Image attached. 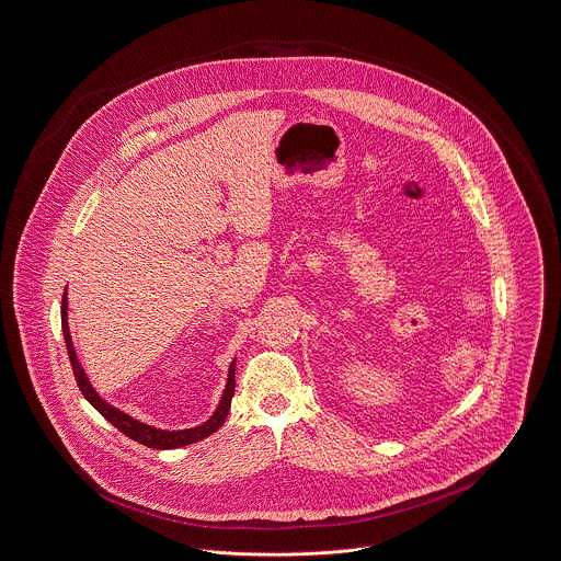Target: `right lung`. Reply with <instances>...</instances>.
<instances>
[{
  "label": "right lung",
  "mask_w": 561,
  "mask_h": 561,
  "mask_svg": "<svg viewBox=\"0 0 561 561\" xmlns=\"http://www.w3.org/2000/svg\"><path fill=\"white\" fill-rule=\"evenodd\" d=\"M68 301H66V290H64L62 297V333L64 342H66V351H68V359H70V366H72V374L77 378V385L83 393V398L112 424L116 426L123 435L146 445V447H152V449H176V447H185L188 443H195L204 436L213 435L221 428V424L226 422L228 417V411H230V404H232V396H234V385H237V378H234V366L237 362L230 364V374H228V385H226V391L221 396V402L217 407V411L213 413V417L208 422H204L202 426H195V428H188V431H159V428H152V426H146L137 420H133L130 415H126L123 411L114 409L112 404H107L105 400H101V396L94 391V387L90 385L88 376L83 373L77 355H75V348H72V340H70V331H68Z\"/></svg>",
  "instance_id": "add662e5"
}]
</instances>
